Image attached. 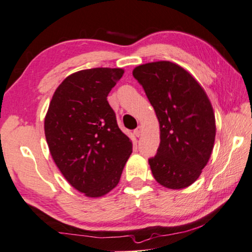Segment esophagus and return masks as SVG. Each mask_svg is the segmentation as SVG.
<instances>
[{"label":"esophagus","instance_id":"34e87169","mask_svg":"<svg viewBox=\"0 0 252 252\" xmlns=\"http://www.w3.org/2000/svg\"><path fill=\"white\" fill-rule=\"evenodd\" d=\"M141 132H142V127L141 126H138L137 127V129H135L134 131H133V134L135 135V137H140V135H141Z\"/></svg>","mask_w":252,"mask_h":252}]
</instances>
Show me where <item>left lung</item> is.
<instances>
[{
  "label": "left lung",
  "mask_w": 252,
  "mask_h": 252,
  "mask_svg": "<svg viewBox=\"0 0 252 252\" xmlns=\"http://www.w3.org/2000/svg\"><path fill=\"white\" fill-rule=\"evenodd\" d=\"M132 74L160 127V145L149 159L151 173L167 189L189 187L212 154L217 130L212 104L196 79L177 63H148L135 67Z\"/></svg>",
  "instance_id": "8db88e82"
}]
</instances>
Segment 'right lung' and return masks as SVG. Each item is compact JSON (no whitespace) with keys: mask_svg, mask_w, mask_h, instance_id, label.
<instances>
[{"mask_svg":"<svg viewBox=\"0 0 252 252\" xmlns=\"http://www.w3.org/2000/svg\"><path fill=\"white\" fill-rule=\"evenodd\" d=\"M121 68L79 70L63 79L45 118L51 157L74 189L101 197L118 185L132 141L120 130L107 95Z\"/></svg>","mask_w":252,"mask_h":252,"instance_id":"add662e5","label":"right lung"}]
</instances>
